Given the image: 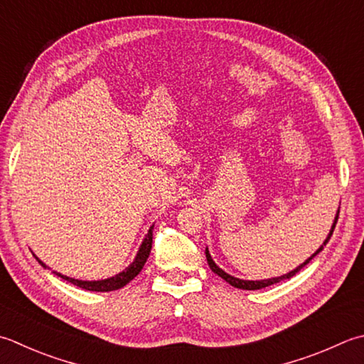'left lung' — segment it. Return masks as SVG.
Wrapping results in <instances>:
<instances>
[{"mask_svg":"<svg viewBox=\"0 0 364 364\" xmlns=\"http://www.w3.org/2000/svg\"><path fill=\"white\" fill-rule=\"evenodd\" d=\"M338 218H339V211H338V215H336V219H334V223H333V227H331V230H330V235L328 237H326V240L323 241V245L320 246L317 251L311 255V257L306 260L304 263H301L300 267H296L294 272H290V273H287V274H284V276H279V277H272V279H263V281H243V279H238V277H233V276H230V274H227L225 272H223V269H220L215 262H213V259H211V255H210V252H208V249H206V260H208V265H210V268L213 269V272H215L218 276H220L223 277V279L225 281V282H229L230 286H233V287H237V289H243V290H259V289H263V287H268V286H273V284H276V282H281L282 279H290L291 276H295L298 272H300V269L304 267V265H308V263L316 257V255L322 251L323 249V246L328 243L330 241V238H331V235H333V232H334V227H336V223H338Z\"/></svg>","mask_w":364,"mask_h":364,"instance_id":"left-lung-1","label":"left lung"}]
</instances>
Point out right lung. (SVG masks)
<instances>
[{
	"label": "right lung",
	"instance_id": "add662e5",
	"mask_svg": "<svg viewBox=\"0 0 364 364\" xmlns=\"http://www.w3.org/2000/svg\"><path fill=\"white\" fill-rule=\"evenodd\" d=\"M154 227V225H153ZM153 227H149V230L146 233V237L144 240V243H141L140 249L137 255H135L134 262L131 263L129 267H127L124 272H121L119 274L113 276V277H109V279H102V281H78V279H73V277H68V276H63L60 273L53 272L56 276L63 277L64 281H69L70 284H74V286L80 287V289H85V290H91V291H110V290H117V289H121L124 287L127 282H131L135 276H137L140 273V269L144 268L145 262L148 259L149 252H151V243H153ZM36 257V255H34ZM38 259V257H36ZM38 262L41 263L42 267L47 268L44 263H42L39 259Z\"/></svg>",
	"mask_w": 364,
	"mask_h": 364
}]
</instances>
